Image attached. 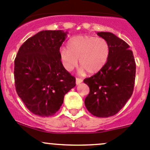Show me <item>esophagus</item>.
Instances as JSON below:
<instances>
[{
	"mask_svg": "<svg viewBox=\"0 0 150 150\" xmlns=\"http://www.w3.org/2000/svg\"><path fill=\"white\" fill-rule=\"evenodd\" d=\"M76 81V84L78 85V84H80V83H81V82L83 81V80H82L81 78H76V81Z\"/></svg>",
	"mask_w": 150,
	"mask_h": 150,
	"instance_id": "34e87169",
	"label": "esophagus"
}]
</instances>
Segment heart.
Wrapping results in <instances>:
<instances>
[{
  "instance_id": "b5f03b06",
  "label": "heart",
  "mask_w": 150,
  "mask_h": 150,
  "mask_svg": "<svg viewBox=\"0 0 150 150\" xmlns=\"http://www.w3.org/2000/svg\"><path fill=\"white\" fill-rule=\"evenodd\" d=\"M110 45L103 38L94 36L78 35L68 42L67 50L61 51V58L67 70L79 65L81 71L92 74L98 72L106 64L110 55Z\"/></svg>"
}]
</instances>
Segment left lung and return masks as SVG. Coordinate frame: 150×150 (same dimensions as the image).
<instances>
[{"instance_id": "1", "label": "left lung", "mask_w": 150, "mask_h": 150, "mask_svg": "<svg viewBox=\"0 0 150 150\" xmlns=\"http://www.w3.org/2000/svg\"><path fill=\"white\" fill-rule=\"evenodd\" d=\"M98 35L110 45V55L100 70L83 80L89 93L84 100L88 111L99 117L117 114L132 96L136 65L129 46L111 33L100 32Z\"/></svg>"}]
</instances>
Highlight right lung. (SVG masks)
Instances as JSON below:
<instances>
[{"label": "right lung", "mask_w": 150, "mask_h": 150, "mask_svg": "<svg viewBox=\"0 0 150 150\" xmlns=\"http://www.w3.org/2000/svg\"><path fill=\"white\" fill-rule=\"evenodd\" d=\"M67 33L39 32L22 44L15 59L16 92L26 108L36 115L55 114L64 96L75 86V78L66 70L61 60L60 47Z\"/></svg>", "instance_id": "right-lung-1"}]
</instances>
